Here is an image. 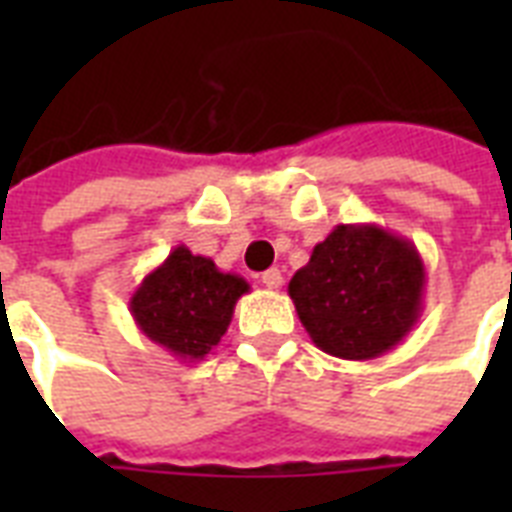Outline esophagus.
Masks as SVG:
<instances>
[{
  "instance_id": "1",
  "label": "esophagus",
  "mask_w": 512,
  "mask_h": 512,
  "mask_svg": "<svg viewBox=\"0 0 512 512\" xmlns=\"http://www.w3.org/2000/svg\"><path fill=\"white\" fill-rule=\"evenodd\" d=\"M260 281H263V287L268 289H279L281 284H284V276H281L279 268H268V271L260 276Z\"/></svg>"
}]
</instances>
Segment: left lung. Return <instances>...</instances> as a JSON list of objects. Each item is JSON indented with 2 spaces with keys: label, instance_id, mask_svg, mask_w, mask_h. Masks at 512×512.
Wrapping results in <instances>:
<instances>
[{
  "label": "left lung",
  "instance_id": "obj_1",
  "mask_svg": "<svg viewBox=\"0 0 512 512\" xmlns=\"http://www.w3.org/2000/svg\"><path fill=\"white\" fill-rule=\"evenodd\" d=\"M425 263L412 241L374 223L335 225L289 281L297 319L329 356L369 361L422 316Z\"/></svg>",
  "mask_w": 512,
  "mask_h": 512
}]
</instances>
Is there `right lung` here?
Listing matches in <instances>:
<instances>
[{"label": "right lung", "instance_id": "right-lung-1", "mask_svg": "<svg viewBox=\"0 0 512 512\" xmlns=\"http://www.w3.org/2000/svg\"><path fill=\"white\" fill-rule=\"evenodd\" d=\"M247 292L241 276L223 273L209 257L180 244L132 292L130 313L148 340L193 364L223 340L233 308Z\"/></svg>", "mask_w": 512, "mask_h": 512}]
</instances>
